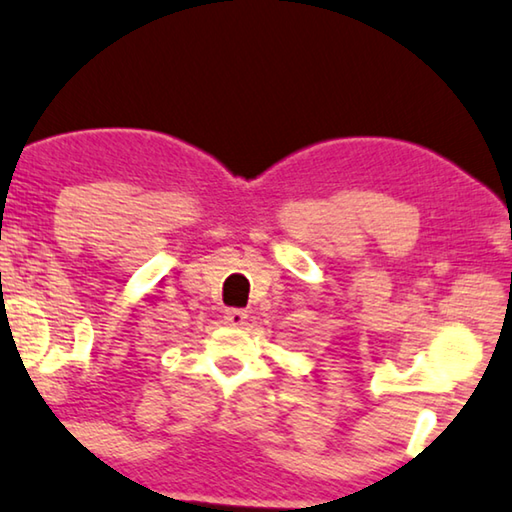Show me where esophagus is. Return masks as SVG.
<instances>
[{"mask_svg": "<svg viewBox=\"0 0 512 512\" xmlns=\"http://www.w3.org/2000/svg\"><path fill=\"white\" fill-rule=\"evenodd\" d=\"M224 321H227L229 326H245L247 312L238 310V308H229V310H224Z\"/></svg>", "mask_w": 512, "mask_h": 512, "instance_id": "esophagus-1", "label": "esophagus"}]
</instances>
